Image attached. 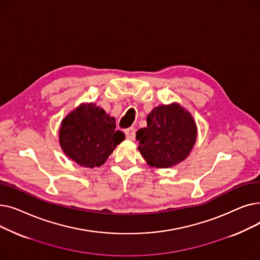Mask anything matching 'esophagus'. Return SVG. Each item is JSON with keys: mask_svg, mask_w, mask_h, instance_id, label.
<instances>
[{"mask_svg": "<svg viewBox=\"0 0 260 260\" xmlns=\"http://www.w3.org/2000/svg\"><path fill=\"white\" fill-rule=\"evenodd\" d=\"M124 134L128 140L135 139V128L134 127H127L124 129Z\"/></svg>", "mask_w": 260, "mask_h": 260, "instance_id": "esophagus-1", "label": "esophagus"}]
</instances>
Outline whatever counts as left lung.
<instances>
[{"instance_id":"left-lung-1","label":"left lung","mask_w":260,"mask_h":260,"mask_svg":"<svg viewBox=\"0 0 260 260\" xmlns=\"http://www.w3.org/2000/svg\"><path fill=\"white\" fill-rule=\"evenodd\" d=\"M147 126L136 135L139 151L149 166L170 168L183 161L196 142L193 117L178 104L160 105L146 118Z\"/></svg>"}]
</instances>
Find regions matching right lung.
Masks as SVG:
<instances>
[{
	"label": "right lung",
	"instance_id": "right-lung-1",
	"mask_svg": "<svg viewBox=\"0 0 260 260\" xmlns=\"http://www.w3.org/2000/svg\"><path fill=\"white\" fill-rule=\"evenodd\" d=\"M63 152L85 168L101 167L115 147L124 140L116 121L95 104H81L66 116L59 131Z\"/></svg>",
	"mask_w": 260,
	"mask_h": 260
}]
</instances>
